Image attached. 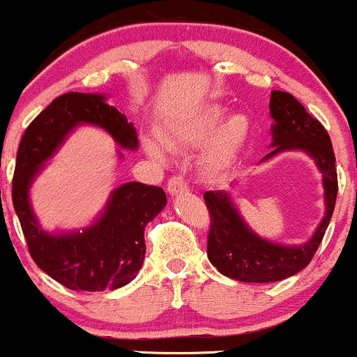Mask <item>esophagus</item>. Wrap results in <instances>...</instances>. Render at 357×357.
<instances>
[{
	"label": "esophagus",
	"mask_w": 357,
	"mask_h": 357,
	"mask_svg": "<svg viewBox=\"0 0 357 357\" xmlns=\"http://www.w3.org/2000/svg\"><path fill=\"white\" fill-rule=\"evenodd\" d=\"M167 193L176 197V195L183 193V191L188 190V183L183 179V176H172V178L167 181Z\"/></svg>",
	"instance_id": "esophagus-1"
}]
</instances>
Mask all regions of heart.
Segmentation results:
<instances>
[{"label":"heart","instance_id":"b5f03b06","mask_svg":"<svg viewBox=\"0 0 357 357\" xmlns=\"http://www.w3.org/2000/svg\"><path fill=\"white\" fill-rule=\"evenodd\" d=\"M227 115H229V109L223 105H208L195 113L191 119L167 132L164 135V142L169 147L199 146L215 133L206 149L205 166L211 172L222 171L237 158L250 135V121L248 116L234 115L222 126L221 123L227 119ZM218 126L221 128L218 129ZM147 151L154 158H162L158 144L147 142Z\"/></svg>","mask_w":357,"mask_h":357}]
</instances>
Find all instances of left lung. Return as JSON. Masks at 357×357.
I'll list each match as a JSON object with an SVG mask.
<instances>
[{
    "mask_svg": "<svg viewBox=\"0 0 357 357\" xmlns=\"http://www.w3.org/2000/svg\"><path fill=\"white\" fill-rule=\"evenodd\" d=\"M269 113L274 120V149L262 160L291 149H300L310 154L324 176L325 217L307 244L284 248L262 241L250 232L229 195L222 191H206L203 199L210 215L206 238L208 259L223 276L244 283H274L307 268L325 236L339 190L335 154L324 125L310 115L295 96L278 89L271 91Z\"/></svg>",
    "mask_w": 357,
    "mask_h": 357,
    "instance_id": "8db88e82",
    "label": "left lung"
}]
</instances>
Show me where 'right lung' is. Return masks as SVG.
<instances>
[{
  "instance_id": "1",
  "label": "right lung",
  "mask_w": 357,
  "mask_h": 357,
  "mask_svg": "<svg viewBox=\"0 0 357 357\" xmlns=\"http://www.w3.org/2000/svg\"><path fill=\"white\" fill-rule=\"evenodd\" d=\"M79 123L105 128L121 147H137L134 125L105 103L103 95L66 93L38 113L22 135L11 199L30 256L42 271L69 289H116L130 283L142 268L144 229L166 206V193L159 186L125 183L113 191L105 213L89 229L64 236L44 232L30 208V183L42 162Z\"/></svg>"
}]
</instances>
